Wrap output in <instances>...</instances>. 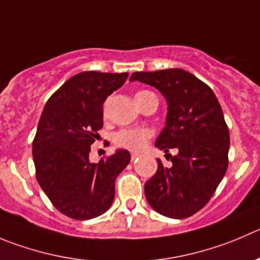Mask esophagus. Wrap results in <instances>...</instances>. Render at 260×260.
Listing matches in <instances>:
<instances>
[{"mask_svg": "<svg viewBox=\"0 0 260 260\" xmlns=\"http://www.w3.org/2000/svg\"><path fill=\"white\" fill-rule=\"evenodd\" d=\"M139 153H137V152H133L132 153V160H135V159H138V158H139Z\"/></svg>", "mask_w": 260, "mask_h": 260, "instance_id": "1", "label": "esophagus"}]
</instances>
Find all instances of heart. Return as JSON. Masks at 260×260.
Instances as JSON below:
<instances>
[{"label": "heart", "instance_id": "heart-1", "mask_svg": "<svg viewBox=\"0 0 260 260\" xmlns=\"http://www.w3.org/2000/svg\"><path fill=\"white\" fill-rule=\"evenodd\" d=\"M150 94H153L152 91H138L137 94H135V100H137L138 105H139L147 95ZM150 138H152V132L148 130V128H127V130H122V132L116 134L115 142L117 145L127 148V149L142 150L143 148L147 145L148 140H149Z\"/></svg>", "mask_w": 260, "mask_h": 260}]
</instances>
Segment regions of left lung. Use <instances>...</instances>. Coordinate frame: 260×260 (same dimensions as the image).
<instances>
[{
    "label": "left lung",
    "instance_id": "left-lung-1",
    "mask_svg": "<svg viewBox=\"0 0 260 260\" xmlns=\"http://www.w3.org/2000/svg\"><path fill=\"white\" fill-rule=\"evenodd\" d=\"M130 81L154 86L167 101L166 125L155 147L171 158V167L157 159V172L144 185L155 212L186 218L206 206L229 166L230 133L213 90L182 69L134 73ZM176 147L178 154H168Z\"/></svg>",
    "mask_w": 260,
    "mask_h": 260
}]
</instances>
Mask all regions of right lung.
<instances>
[{
	"label": "right lung",
	"mask_w": 260,
	"mask_h": 260,
	"mask_svg": "<svg viewBox=\"0 0 260 260\" xmlns=\"http://www.w3.org/2000/svg\"><path fill=\"white\" fill-rule=\"evenodd\" d=\"M127 76L76 74L44 106L33 142L37 181L54 208L70 218L85 221L107 212L115 198L116 177L130 162L126 149L98 163L89 160L90 145L103 126V103Z\"/></svg>",
	"instance_id": "obj_1"
}]
</instances>
